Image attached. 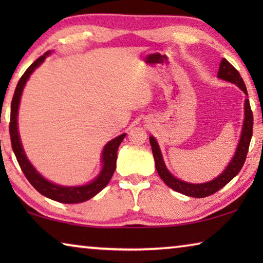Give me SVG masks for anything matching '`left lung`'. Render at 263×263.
I'll list each match as a JSON object with an SVG mask.
<instances>
[{"label": "left lung", "mask_w": 263, "mask_h": 263, "mask_svg": "<svg viewBox=\"0 0 263 263\" xmlns=\"http://www.w3.org/2000/svg\"><path fill=\"white\" fill-rule=\"evenodd\" d=\"M217 78L225 81L234 83L235 86H238L241 90L247 94V89L245 86L242 78L240 77V74L237 69H235L230 62L225 59H221L219 64V70H218ZM253 135V112L251 110V105H249V100H245V118L242 123V130L241 136L238 142L237 149L233 155L232 160H231L228 167L224 169V172L220 175H218L216 179H213L205 183H189V182H184L180 179H177L171 172L168 171L166 164L163 162V158L161 154V149L159 147L158 141L155 140L153 136L149 137V144L152 146V152L155 161V168L159 176L161 177L162 181L166 183L169 188L177 191V193L183 194L185 196H190V197L195 198H203L206 196H210L212 194L217 193L218 190H220L222 186H225L229 182L233 179L235 175H238V173L241 171V168L245 163V160L247 157V152L249 148V144H251Z\"/></svg>", "instance_id": "obj_1"}]
</instances>
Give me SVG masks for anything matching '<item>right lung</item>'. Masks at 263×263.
Here are the masks:
<instances>
[{"mask_svg":"<svg viewBox=\"0 0 263 263\" xmlns=\"http://www.w3.org/2000/svg\"><path fill=\"white\" fill-rule=\"evenodd\" d=\"M51 54V51L46 52L45 54L39 57L30 67L25 70L23 77L17 83V87L15 89V94L12 97L11 102V114H10V125H9V131H10V139H11V146L12 151L16 155L17 161H18L21 169L23 171L24 175L28 181L32 184L33 188L41 193L43 196L47 198H51L53 201L65 203V204H77L86 202L88 199L94 197L95 195L100 193L102 189H104L108 185L109 181L114 175V172L116 169V161H117V151L121 142L125 138L126 133L116 137L115 139L110 140L108 144L104 146L103 151H102V169L100 174L97 175L94 180L89 182L88 184L83 185H75V186H67V185H60L53 182L46 180L37 169H35L32 163L29 161L26 158V154L24 152L23 145H22L20 132H18V123H17V117H18V108L20 102L22 97V92L28 81L30 75L34 72V69L39 67L44 61H45L46 57Z\"/></svg>","mask_w":263,"mask_h":263,"instance_id":"right-lung-1","label":"right lung"}]
</instances>
